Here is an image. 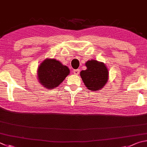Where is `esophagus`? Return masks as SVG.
Returning a JSON list of instances; mask_svg holds the SVG:
<instances>
[{
	"instance_id": "obj_1",
	"label": "esophagus",
	"mask_w": 147,
	"mask_h": 147,
	"mask_svg": "<svg viewBox=\"0 0 147 147\" xmlns=\"http://www.w3.org/2000/svg\"><path fill=\"white\" fill-rule=\"evenodd\" d=\"M74 74H75V75H78V74H79V71H80V70H79V69H74Z\"/></svg>"
}]
</instances>
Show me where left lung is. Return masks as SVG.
Segmentation results:
<instances>
[{"mask_svg": "<svg viewBox=\"0 0 147 147\" xmlns=\"http://www.w3.org/2000/svg\"><path fill=\"white\" fill-rule=\"evenodd\" d=\"M86 69L80 72L84 85L89 90L97 91L101 90L109 80V69L102 62L90 60L85 63Z\"/></svg>", "mask_w": 147, "mask_h": 147, "instance_id": "8db88e82", "label": "left lung"}]
</instances>
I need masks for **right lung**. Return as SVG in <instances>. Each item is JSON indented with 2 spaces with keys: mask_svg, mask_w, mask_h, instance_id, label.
I'll list each match as a JSON object with an SVG mask.
<instances>
[{
  "mask_svg": "<svg viewBox=\"0 0 147 147\" xmlns=\"http://www.w3.org/2000/svg\"><path fill=\"white\" fill-rule=\"evenodd\" d=\"M69 74V69L55 59L46 58L37 69V79L41 85L53 89L60 85Z\"/></svg>",
  "mask_w": 147,
  "mask_h": 147,
  "instance_id": "right-lung-1",
  "label": "right lung"
}]
</instances>
